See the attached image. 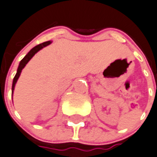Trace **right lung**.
<instances>
[{
	"label": "right lung",
	"mask_w": 157,
	"mask_h": 157,
	"mask_svg": "<svg viewBox=\"0 0 157 157\" xmlns=\"http://www.w3.org/2000/svg\"><path fill=\"white\" fill-rule=\"evenodd\" d=\"M51 43H52V42L50 41V40H48V41L44 42V43H42V44H38V45L35 46V47L32 48L29 52L26 54V56H25V57H24V58L22 59L21 60V62H20V64H19V66H18L17 71V73H16L15 76H14V78H13V86H12V93H13L14 87H15L16 83H17V81L20 75H21V72L22 69L25 68V66L26 65V64H27V63L29 61L30 59H31L32 57H33V56L34 55H35V54H36V52H38V51H39V50H40L41 48H43L44 47H45V46L48 45V44H50Z\"/></svg>",
	"instance_id": "right-lung-1"
}]
</instances>
